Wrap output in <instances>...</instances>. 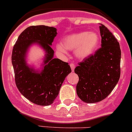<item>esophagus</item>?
<instances>
[{
	"instance_id": "1",
	"label": "esophagus",
	"mask_w": 132,
	"mask_h": 132,
	"mask_svg": "<svg viewBox=\"0 0 132 132\" xmlns=\"http://www.w3.org/2000/svg\"><path fill=\"white\" fill-rule=\"evenodd\" d=\"M70 67H71L72 71L73 72L74 70V69H75V65H74V63H70Z\"/></svg>"
}]
</instances>
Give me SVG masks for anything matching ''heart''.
<instances>
[{
	"label": "heart",
	"mask_w": 132,
	"mask_h": 132,
	"mask_svg": "<svg viewBox=\"0 0 132 132\" xmlns=\"http://www.w3.org/2000/svg\"><path fill=\"white\" fill-rule=\"evenodd\" d=\"M98 43L99 37L96 33L80 32L64 37L62 44L56 45V49L63 53H65L67 50H76V56L84 59L95 51Z\"/></svg>",
	"instance_id": "b5f03b06"
}]
</instances>
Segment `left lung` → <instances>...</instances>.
Segmentation results:
<instances>
[{"mask_svg":"<svg viewBox=\"0 0 132 132\" xmlns=\"http://www.w3.org/2000/svg\"><path fill=\"white\" fill-rule=\"evenodd\" d=\"M101 47L79 63L74 69L79 76L77 96L88 104L98 102L111 93L120 77L121 49L105 26H100Z\"/></svg>","mask_w":132,"mask_h":132,"instance_id":"obj_1","label":"left lung"}]
</instances>
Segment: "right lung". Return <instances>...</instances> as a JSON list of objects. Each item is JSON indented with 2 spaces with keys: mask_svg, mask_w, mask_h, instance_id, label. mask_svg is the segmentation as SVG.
<instances>
[{
  "mask_svg": "<svg viewBox=\"0 0 132 132\" xmlns=\"http://www.w3.org/2000/svg\"><path fill=\"white\" fill-rule=\"evenodd\" d=\"M56 34L55 27L30 26L21 32L13 49L11 60L16 86L26 98L37 105L52 104L66 76L72 72L69 63L53 58L51 46ZM34 44L45 51L40 71L29 67L26 61L27 51Z\"/></svg>",
  "mask_w": 132,
  "mask_h": 132,
  "instance_id": "right-lung-1",
  "label": "right lung"
}]
</instances>
